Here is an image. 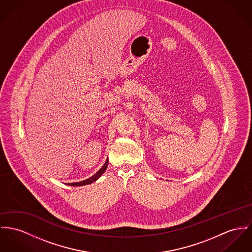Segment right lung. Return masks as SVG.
<instances>
[{"label":"right lung","mask_w":252,"mask_h":252,"mask_svg":"<svg viewBox=\"0 0 252 252\" xmlns=\"http://www.w3.org/2000/svg\"><path fill=\"white\" fill-rule=\"evenodd\" d=\"M107 165H108V157H107V159H106L104 165H103L94 175H92L91 177H89V178H87V179H85V180H82V181H79V182H75V183H68L67 185H70V186H83V185L91 184V183H93L94 181L97 180V179L101 176V174L105 172V170H106V168H107Z\"/></svg>","instance_id":"obj_1"}]
</instances>
